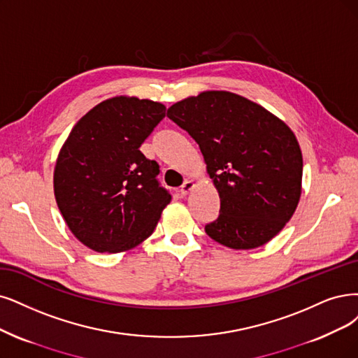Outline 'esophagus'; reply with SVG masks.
<instances>
[{
    "mask_svg": "<svg viewBox=\"0 0 358 358\" xmlns=\"http://www.w3.org/2000/svg\"><path fill=\"white\" fill-rule=\"evenodd\" d=\"M193 187H194V182H193L192 180H186V181L182 182V186L180 187V190H178V192H180V194H181V196H186V194H187Z\"/></svg>",
    "mask_w": 358,
    "mask_h": 358,
    "instance_id": "34e87169",
    "label": "esophagus"
}]
</instances>
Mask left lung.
<instances>
[{
	"label": "left lung",
	"instance_id": "obj_1",
	"mask_svg": "<svg viewBox=\"0 0 358 358\" xmlns=\"http://www.w3.org/2000/svg\"><path fill=\"white\" fill-rule=\"evenodd\" d=\"M168 117L199 144L220 194L206 234L231 249L266 245L292 218L301 197L302 153L282 119L229 91H203L172 104Z\"/></svg>",
	"mask_w": 358,
	"mask_h": 358
}]
</instances>
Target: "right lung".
<instances>
[{"label":"right lung","instance_id":"right-lung-1","mask_svg":"<svg viewBox=\"0 0 358 358\" xmlns=\"http://www.w3.org/2000/svg\"><path fill=\"white\" fill-rule=\"evenodd\" d=\"M162 103L117 96L72 128L55 166V196L76 239L96 252H124L153 233L171 194L140 145L165 117Z\"/></svg>","mask_w":358,"mask_h":358}]
</instances>
